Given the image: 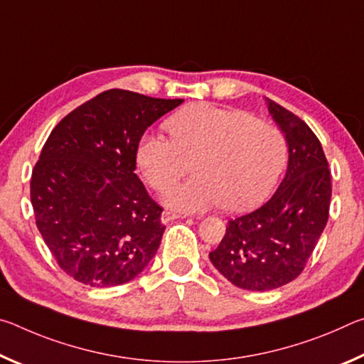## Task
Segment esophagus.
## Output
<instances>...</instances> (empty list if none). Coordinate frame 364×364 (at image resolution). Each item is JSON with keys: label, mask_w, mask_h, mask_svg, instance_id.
I'll return each mask as SVG.
<instances>
[{"label": "esophagus", "mask_w": 364, "mask_h": 364, "mask_svg": "<svg viewBox=\"0 0 364 364\" xmlns=\"http://www.w3.org/2000/svg\"><path fill=\"white\" fill-rule=\"evenodd\" d=\"M178 218H183L181 215H178V213H173V212H168V210H165V212H162V217H160V220H162V223H170V221H173V220H178Z\"/></svg>", "instance_id": "1"}]
</instances>
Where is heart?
Here are the masks:
<instances>
[{
  "label": "heart",
  "mask_w": 364,
  "mask_h": 364,
  "mask_svg": "<svg viewBox=\"0 0 364 364\" xmlns=\"http://www.w3.org/2000/svg\"><path fill=\"white\" fill-rule=\"evenodd\" d=\"M169 138L146 132L138 139L136 165L146 183L164 191L188 173L196 176L175 184L165 204L183 213L225 205L245 212L267 199L287 162V141L281 130L258 122L241 109L197 102L165 122Z\"/></svg>",
  "instance_id": "obj_1"
}]
</instances>
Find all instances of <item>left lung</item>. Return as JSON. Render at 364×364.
I'll return each mask as SVG.
<instances>
[{
    "instance_id": "left-lung-1",
    "label": "left lung",
    "mask_w": 364,
    "mask_h": 364,
    "mask_svg": "<svg viewBox=\"0 0 364 364\" xmlns=\"http://www.w3.org/2000/svg\"><path fill=\"white\" fill-rule=\"evenodd\" d=\"M267 104L287 141L286 176L267 204L228 221L225 237L208 254L231 284L258 292L284 286L304 271L328 223L332 193L316 134L291 110Z\"/></svg>"
}]
</instances>
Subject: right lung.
Wrapping results in <instances>:
<instances>
[{"instance_id":"obj_1","label":"right lung","mask_w":364,"mask_h":364,"mask_svg":"<svg viewBox=\"0 0 364 364\" xmlns=\"http://www.w3.org/2000/svg\"><path fill=\"white\" fill-rule=\"evenodd\" d=\"M183 100L109 90L60 120L30 181L36 226L63 271L91 287L132 281L165 226L136 170L138 139Z\"/></svg>"}]
</instances>
